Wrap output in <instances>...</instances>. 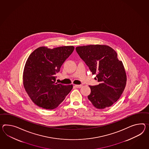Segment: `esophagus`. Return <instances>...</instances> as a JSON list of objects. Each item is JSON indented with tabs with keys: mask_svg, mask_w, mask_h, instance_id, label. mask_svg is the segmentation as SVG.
<instances>
[{
	"mask_svg": "<svg viewBox=\"0 0 149 149\" xmlns=\"http://www.w3.org/2000/svg\"><path fill=\"white\" fill-rule=\"evenodd\" d=\"M75 87L76 88H80L82 87V84H80V85H75Z\"/></svg>",
	"mask_w": 149,
	"mask_h": 149,
	"instance_id": "34e87169",
	"label": "esophagus"
}]
</instances>
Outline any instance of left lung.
Wrapping results in <instances>:
<instances>
[{"instance_id": "obj_1", "label": "left lung", "mask_w": 149, "mask_h": 149, "mask_svg": "<svg viewBox=\"0 0 149 149\" xmlns=\"http://www.w3.org/2000/svg\"><path fill=\"white\" fill-rule=\"evenodd\" d=\"M76 51L96 75L98 85L91 86L88 98L97 109H104L115 103L122 94L127 84V75L122 61L112 48L103 45L79 46Z\"/></svg>"}]
</instances>
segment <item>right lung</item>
<instances>
[{"label": "right lung", "mask_w": 149, "mask_h": 149, "mask_svg": "<svg viewBox=\"0 0 149 149\" xmlns=\"http://www.w3.org/2000/svg\"><path fill=\"white\" fill-rule=\"evenodd\" d=\"M73 46L53 49L40 47L30 54L26 62L22 75L24 87L31 100L44 109L58 107L73 88L55 83V74L73 53Z\"/></svg>", "instance_id": "1"}]
</instances>
